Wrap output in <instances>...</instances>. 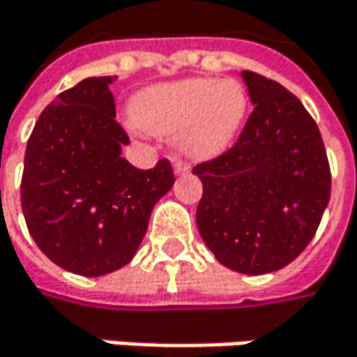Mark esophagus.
I'll return each instance as SVG.
<instances>
[{"label": "esophagus", "mask_w": 357, "mask_h": 357, "mask_svg": "<svg viewBox=\"0 0 357 357\" xmlns=\"http://www.w3.org/2000/svg\"><path fill=\"white\" fill-rule=\"evenodd\" d=\"M174 172H176V176H188L190 174V167L183 161H176L174 163Z\"/></svg>", "instance_id": "esophagus-1"}]
</instances>
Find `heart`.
<instances>
[{"label":"heart","instance_id":"obj_1","mask_svg":"<svg viewBox=\"0 0 357 357\" xmlns=\"http://www.w3.org/2000/svg\"><path fill=\"white\" fill-rule=\"evenodd\" d=\"M248 111V95L238 80L183 78L140 91L132 117L155 136H176L190 159H215L229 149Z\"/></svg>","mask_w":357,"mask_h":357}]
</instances>
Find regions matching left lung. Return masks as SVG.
<instances>
[{"mask_svg": "<svg viewBox=\"0 0 357 357\" xmlns=\"http://www.w3.org/2000/svg\"><path fill=\"white\" fill-rule=\"evenodd\" d=\"M254 111L225 155L194 167L196 225L215 258L244 275L287 266L314 238L331 198L321 132L279 82L244 70Z\"/></svg>", "mask_w": 357, "mask_h": 357, "instance_id": "1", "label": "left lung"}]
</instances>
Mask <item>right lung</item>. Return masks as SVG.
Here are the masks:
<instances>
[{
    "instance_id": "right-lung-1",
    "label": "right lung",
    "mask_w": 357,
    "mask_h": 357,
    "mask_svg": "<svg viewBox=\"0 0 357 357\" xmlns=\"http://www.w3.org/2000/svg\"><path fill=\"white\" fill-rule=\"evenodd\" d=\"M115 80L84 78L57 95L24 155L20 200L29 231L49 260L82 277L107 275L134 258L153 206L176 181L165 159L144 172L121 157L130 138L115 121Z\"/></svg>"
}]
</instances>
